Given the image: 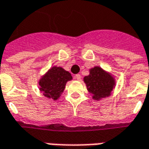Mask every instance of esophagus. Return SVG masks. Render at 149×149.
<instances>
[{"mask_svg":"<svg viewBox=\"0 0 149 149\" xmlns=\"http://www.w3.org/2000/svg\"><path fill=\"white\" fill-rule=\"evenodd\" d=\"M81 75L80 74H76L74 76V79H76V80H77V81H80L81 80Z\"/></svg>","mask_w":149,"mask_h":149,"instance_id":"esophagus-1","label":"esophagus"}]
</instances>
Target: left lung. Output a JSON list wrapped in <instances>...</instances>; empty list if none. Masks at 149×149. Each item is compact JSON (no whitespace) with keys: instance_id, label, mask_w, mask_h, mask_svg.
<instances>
[{"instance_id":"left-lung-1","label":"left lung","mask_w":149,"mask_h":149,"mask_svg":"<svg viewBox=\"0 0 149 149\" xmlns=\"http://www.w3.org/2000/svg\"><path fill=\"white\" fill-rule=\"evenodd\" d=\"M84 81L88 91L96 100L110 96L116 84L112 75L98 66L91 68L89 75L84 77Z\"/></svg>"}]
</instances>
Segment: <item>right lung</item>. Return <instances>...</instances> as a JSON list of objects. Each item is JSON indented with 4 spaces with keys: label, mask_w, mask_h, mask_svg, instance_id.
Wrapping results in <instances>:
<instances>
[{
    "label": "right lung",
    "mask_w": 149,
    "mask_h": 149,
    "mask_svg": "<svg viewBox=\"0 0 149 149\" xmlns=\"http://www.w3.org/2000/svg\"><path fill=\"white\" fill-rule=\"evenodd\" d=\"M72 77L68 71L61 67H52L40 78L39 81L40 91L45 97L53 100H58L65 90L68 81Z\"/></svg>",
    "instance_id": "right-lung-1"
}]
</instances>
